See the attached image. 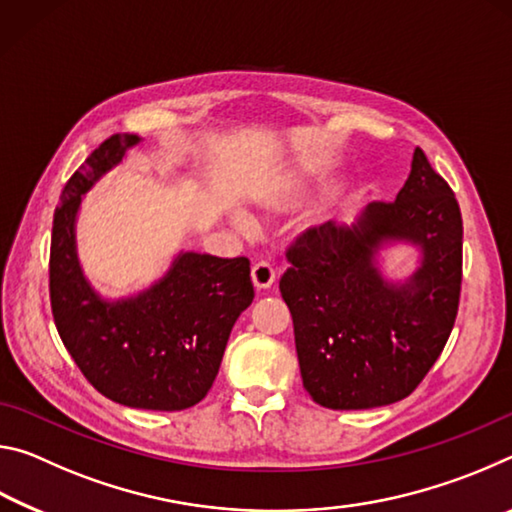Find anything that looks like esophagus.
<instances>
[{
  "label": "esophagus",
  "instance_id": "34e87169",
  "mask_svg": "<svg viewBox=\"0 0 512 512\" xmlns=\"http://www.w3.org/2000/svg\"><path fill=\"white\" fill-rule=\"evenodd\" d=\"M250 280H253L255 289H259V291L271 289L275 282V268L266 262H257L253 266V271H250Z\"/></svg>",
  "mask_w": 512,
  "mask_h": 512
}]
</instances>
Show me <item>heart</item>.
I'll return each instance as SVG.
<instances>
[{
  "label": "heart",
  "instance_id": "b5f03b06",
  "mask_svg": "<svg viewBox=\"0 0 512 512\" xmlns=\"http://www.w3.org/2000/svg\"><path fill=\"white\" fill-rule=\"evenodd\" d=\"M271 205H273V210H296V207L300 205V194L298 192H282L280 196L273 198ZM237 223L244 230L253 228V219H250V216L244 212L237 214Z\"/></svg>",
  "mask_w": 512,
  "mask_h": 512
}]
</instances>
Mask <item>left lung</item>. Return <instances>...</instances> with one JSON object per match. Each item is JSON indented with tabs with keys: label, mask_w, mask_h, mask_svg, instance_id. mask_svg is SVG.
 Masks as SVG:
<instances>
[{
	"label": "left lung",
	"mask_w": 512,
	"mask_h": 512,
	"mask_svg": "<svg viewBox=\"0 0 512 512\" xmlns=\"http://www.w3.org/2000/svg\"><path fill=\"white\" fill-rule=\"evenodd\" d=\"M402 245L419 259L393 278L385 257ZM289 259L280 291L314 402L359 411L411 395L443 352L461 296V210L427 155L413 151L395 203H370L352 225L309 230Z\"/></svg>",
	"instance_id": "left-lung-1"
}]
</instances>
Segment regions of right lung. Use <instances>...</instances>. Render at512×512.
I'll list each match as a JSON object with an SVG mask.
<instances>
[{
	"instance_id": "obj_1",
	"label": "right lung",
	"mask_w": 512,
	"mask_h": 512,
	"mask_svg": "<svg viewBox=\"0 0 512 512\" xmlns=\"http://www.w3.org/2000/svg\"><path fill=\"white\" fill-rule=\"evenodd\" d=\"M144 140L112 135L69 178L54 212L49 293L56 329L85 379L108 400L183 411L210 391L241 311L255 298L246 257L180 250L167 273L124 298L92 287L76 248L85 194Z\"/></svg>"
}]
</instances>
